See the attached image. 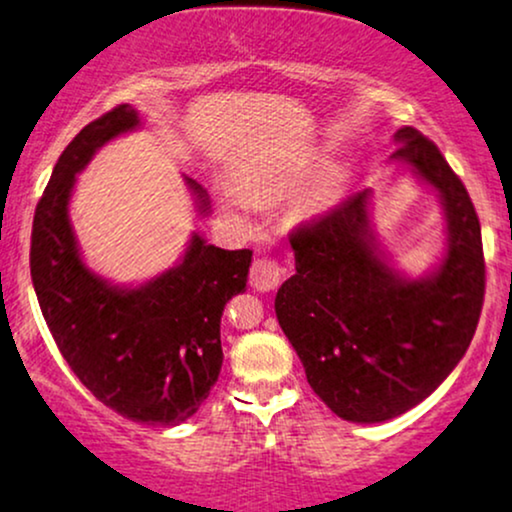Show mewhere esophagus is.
I'll list each match as a JSON object with an SVG mask.
<instances>
[{
	"mask_svg": "<svg viewBox=\"0 0 512 512\" xmlns=\"http://www.w3.org/2000/svg\"><path fill=\"white\" fill-rule=\"evenodd\" d=\"M281 276H284V269L274 257H257L250 267V284L257 291L276 289L281 284Z\"/></svg>",
	"mask_w": 512,
	"mask_h": 512,
	"instance_id": "esophagus-1",
	"label": "esophagus"
}]
</instances>
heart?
Here are the masks:
<instances>
[{
  "label": "heart",
  "instance_id": "heart-1",
  "mask_svg": "<svg viewBox=\"0 0 512 512\" xmlns=\"http://www.w3.org/2000/svg\"><path fill=\"white\" fill-rule=\"evenodd\" d=\"M337 185V178H327L325 180V185H322V190H320V195H327V192H332V187ZM233 202L238 204V207H248V202H245L243 197H233Z\"/></svg>",
  "mask_w": 512,
  "mask_h": 512
}]
</instances>
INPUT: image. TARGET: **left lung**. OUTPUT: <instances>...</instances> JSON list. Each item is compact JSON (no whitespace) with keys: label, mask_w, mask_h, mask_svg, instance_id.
Here are the masks:
<instances>
[{"label":"left lung","mask_w":512,"mask_h":512,"mask_svg":"<svg viewBox=\"0 0 512 512\" xmlns=\"http://www.w3.org/2000/svg\"><path fill=\"white\" fill-rule=\"evenodd\" d=\"M395 161L438 190L448 252L426 279L385 264L368 223L370 192H354L291 231L296 274L274 310L305 378L339 419L378 424L431 395L472 342L484 305L481 226L467 187L419 129L395 134Z\"/></svg>","instance_id":"8db88e82"}]
</instances>
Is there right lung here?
<instances>
[{
    "label": "right lung",
    "mask_w": 512,
    "mask_h": 512,
    "mask_svg": "<svg viewBox=\"0 0 512 512\" xmlns=\"http://www.w3.org/2000/svg\"><path fill=\"white\" fill-rule=\"evenodd\" d=\"M137 125V110L122 103L62 151L35 207L31 279L57 349L93 397L129 421L178 426L219 380L221 315L245 291L252 250H221L195 233L178 267L139 289H115L88 272L67 214L76 173ZM187 182L207 211L202 185Z\"/></svg>",
    "instance_id": "right-lung-1"
}]
</instances>
